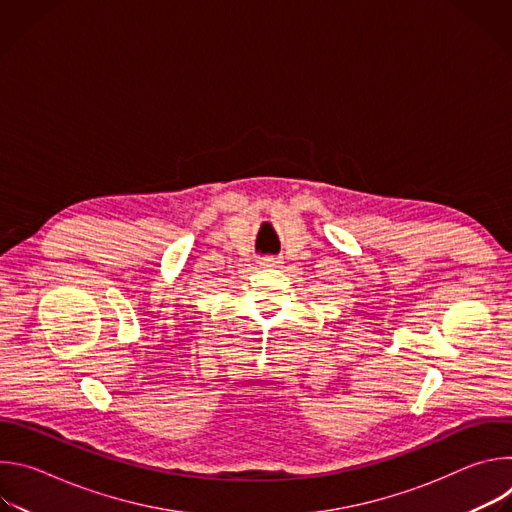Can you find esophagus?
I'll list each match as a JSON object with an SVG mask.
<instances>
[{"mask_svg":"<svg viewBox=\"0 0 512 512\" xmlns=\"http://www.w3.org/2000/svg\"><path fill=\"white\" fill-rule=\"evenodd\" d=\"M281 257H273V255H267V257H263L261 259V265L263 267H271V269H277V267H281Z\"/></svg>","mask_w":512,"mask_h":512,"instance_id":"esophagus-1","label":"esophagus"}]
</instances>
